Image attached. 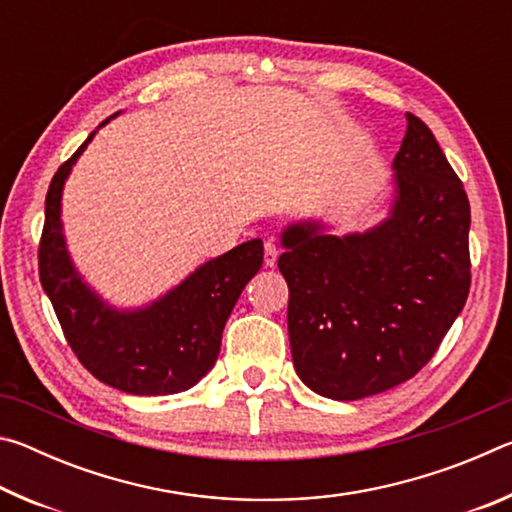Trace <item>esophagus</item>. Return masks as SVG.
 Wrapping results in <instances>:
<instances>
[{"label":"esophagus","instance_id":"esophagus-1","mask_svg":"<svg viewBox=\"0 0 512 512\" xmlns=\"http://www.w3.org/2000/svg\"><path fill=\"white\" fill-rule=\"evenodd\" d=\"M277 255H280V248H277L273 241H266V244H264V264L266 266H275Z\"/></svg>","mask_w":512,"mask_h":512}]
</instances>
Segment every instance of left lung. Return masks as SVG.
<instances>
[{"label":"left lung","mask_w":512,"mask_h":512,"mask_svg":"<svg viewBox=\"0 0 512 512\" xmlns=\"http://www.w3.org/2000/svg\"><path fill=\"white\" fill-rule=\"evenodd\" d=\"M393 171L391 216L375 228L339 237L300 221L282 232L293 366L329 400H361L411 379L470 293V201L411 112Z\"/></svg>","instance_id":"left-lung-1"}]
</instances>
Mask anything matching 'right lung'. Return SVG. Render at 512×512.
Wrapping results in <instances>:
<instances>
[{"label":"right lung","instance_id":"1","mask_svg":"<svg viewBox=\"0 0 512 512\" xmlns=\"http://www.w3.org/2000/svg\"><path fill=\"white\" fill-rule=\"evenodd\" d=\"M94 133L51 178L38 248L42 289L54 305L69 348L103 384L131 395L187 391L214 368L225 320L262 268V239H250L198 266L151 305L110 307L76 271L60 219L65 180Z\"/></svg>","mask_w":512,"mask_h":512}]
</instances>
